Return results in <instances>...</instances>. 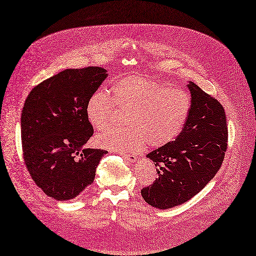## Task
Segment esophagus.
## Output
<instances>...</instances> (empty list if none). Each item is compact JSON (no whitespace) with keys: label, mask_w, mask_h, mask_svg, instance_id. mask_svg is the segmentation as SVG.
<instances>
[{"label":"esophagus","mask_w":256,"mask_h":256,"mask_svg":"<svg viewBox=\"0 0 256 256\" xmlns=\"http://www.w3.org/2000/svg\"><path fill=\"white\" fill-rule=\"evenodd\" d=\"M120 156H123L124 157V160H127V162H136V156H134V155H130V154H125V153H120Z\"/></svg>","instance_id":"obj_1"}]
</instances>
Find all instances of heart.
<instances>
[{"label":"heart","instance_id":"1","mask_svg":"<svg viewBox=\"0 0 256 256\" xmlns=\"http://www.w3.org/2000/svg\"><path fill=\"white\" fill-rule=\"evenodd\" d=\"M116 105L129 110L125 128H109L96 138L101 147L118 152H138L146 142L162 147L184 129L190 109L188 94L146 74L122 77L112 85V98L104 90L94 92L85 112L96 129L110 125Z\"/></svg>","mask_w":256,"mask_h":256}]
</instances>
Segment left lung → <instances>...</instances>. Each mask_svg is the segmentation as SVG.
Segmentation results:
<instances>
[{
    "label": "left lung",
    "instance_id": "8db88e82",
    "mask_svg": "<svg viewBox=\"0 0 256 256\" xmlns=\"http://www.w3.org/2000/svg\"><path fill=\"white\" fill-rule=\"evenodd\" d=\"M190 109L175 140L150 152L158 177L140 190L155 208L168 210L192 199L220 170L227 150V122L223 106L190 81Z\"/></svg>",
    "mask_w": 256,
    "mask_h": 256
}]
</instances>
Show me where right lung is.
Instances as JSON below:
<instances>
[{"label":"right lung","instance_id":"right-lung-1","mask_svg":"<svg viewBox=\"0 0 256 256\" xmlns=\"http://www.w3.org/2000/svg\"><path fill=\"white\" fill-rule=\"evenodd\" d=\"M107 76L99 66L64 70L36 85L24 104V160L36 186L55 200L82 194L108 153L84 148L94 134L85 106Z\"/></svg>","mask_w":256,"mask_h":256}]
</instances>
